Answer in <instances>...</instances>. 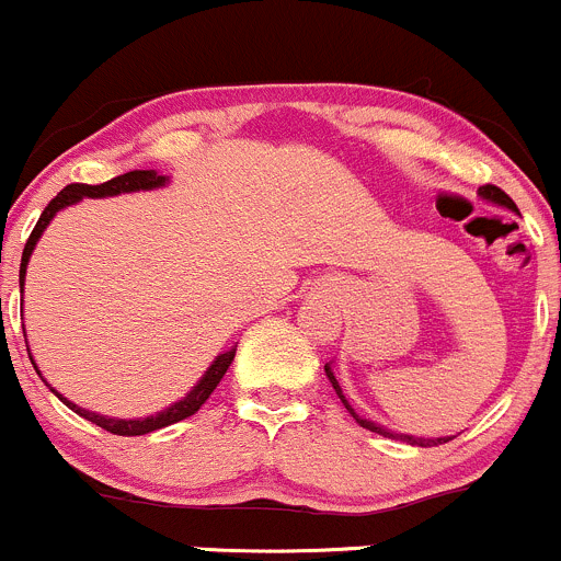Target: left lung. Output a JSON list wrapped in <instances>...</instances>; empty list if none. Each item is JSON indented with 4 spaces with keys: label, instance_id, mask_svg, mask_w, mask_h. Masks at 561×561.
<instances>
[{
    "label": "left lung",
    "instance_id": "8db88e82",
    "mask_svg": "<svg viewBox=\"0 0 561 561\" xmlns=\"http://www.w3.org/2000/svg\"><path fill=\"white\" fill-rule=\"evenodd\" d=\"M478 195H480V197H485V201L496 203V206H502V208H511V211H516V214H518L516 203H513L511 197L505 195V192H502V190H496V186H491V184L480 186V190H478ZM325 377H328V382H331V386H333V390H336V396H339V399H342L344 410H347L350 415L355 417V423H358V426L369 428V432H375V434H382V437H388V439H401V443H407V445H417V448H434V445H443V443H448V439H454V437H412V434H399V432H390V428L380 426V423L369 421V417L358 415V412L353 410V404H350V401H347V396L342 393V386H339V382H336V377H333V369H331V364H325Z\"/></svg>",
    "mask_w": 561,
    "mask_h": 561
}]
</instances>
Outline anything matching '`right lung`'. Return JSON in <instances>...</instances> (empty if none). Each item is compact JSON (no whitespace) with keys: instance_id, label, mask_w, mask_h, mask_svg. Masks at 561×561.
<instances>
[{"instance_id":"add662e5","label":"right lung","mask_w":561,"mask_h":561,"mask_svg":"<svg viewBox=\"0 0 561 561\" xmlns=\"http://www.w3.org/2000/svg\"><path fill=\"white\" fill-rule=\"evenodd\" d=\"M168 181H171V179H168V175H160L157 171H129V173L116 175V179L105 181V184H98V186H92V184H70V186H65V190H61L59 195H56L54 201H50L48 206H45V211L39 214L35 230H32L30 241H26V247H24V254H21V271H19L21 293H24L26 265H30L32 252H35L37 241L43 239V233H45V228H48V225H50V219H54L56 214L61 211V208L76 206V203H81L83 197H113V195H122V192L160 190V186H165ZM236 347H239V344H233V347H230V350L219 353L217 358L211 360V366H208V369H206V375H203L201 380H197L195 386H192V390L184 396V399L173 401L171 407H165V410L157 412V415H149V417H107V415H100V412L87 410V407H78L76 401L65 399V396L56 393L54 388H50V390H54V393L59 396V401H65V404L70 407V410L76 412V415H81V417H87V421L98 423V426L105 428V432L118 434V437H140V434H151V432H157V428H165V426H171V423H179V421H184V417L195 415V412L201 410L203 404H206L208 396L214 393V388L219 386V380H222L225 371L230 369V364H233ZM26 350H30V347H26ZM30 358H32V355H30ZM32 364H35V358H32ZM35 369H37V366H35ZM37 375H39V369H37Z\"/></svg>"}]
</instances>
